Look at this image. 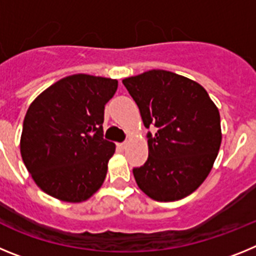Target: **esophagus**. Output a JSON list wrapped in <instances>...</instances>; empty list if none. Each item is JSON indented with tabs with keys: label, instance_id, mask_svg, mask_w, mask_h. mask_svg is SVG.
I'll return each mask as SVG.
<instances>
[{
	"label": "esophagus",
	"instance_id": "obj_1",
	"mask_svg": "<svg viewBox=\"0 0 256 256\" xmlns=\"http://www.w3.org/2000/svg\"><path fill=\"white\" fill-rule=\"evenodd\" d=\"M116 148H119V150H124V148H126V144H116Z\"/></svg>",
	"mask_w": 256,
	"mask_h": 256
}]
</instances>
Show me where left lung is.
Returning <instances> with one entry per match:
<instances>
[{
    "instance_id": "obj_1",
    "label": "left lung",
    "mask_w": 256,
    "mask_h": 256,
    "mask_svg": "<svg viewBox=\"0 0 256 256\" xmlns=\"http://www.w3.org/2000/svg\"><path fill=\"white\" fill-rule=\"evenodd\" d=\"M148 133V158L133 169L140 188L169 202L191 195L206 180L222 142L220 115L205 88L172 72L152 69L123 79Z\"/></svg>"
}]
</instances>
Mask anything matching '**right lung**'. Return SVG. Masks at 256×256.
<instances>
[{
    "mask_svg": "<svg viewBox=\"0 0 256 256\" xmlns=\"http://www.w3.org/2000/svg\"><path fill=\"white\" fill-rule=\"evenodd\" d=\"M118 80L74 74L50 86L28 108L20 154L38 187L83 202L102 186L115 144L104 140V110Z\"/></svg>",
    "mask_w": 256,
    "mask_h": 256,
    "instance_id": "obj_1",
    "label": "right lung"
}]
</instances>
